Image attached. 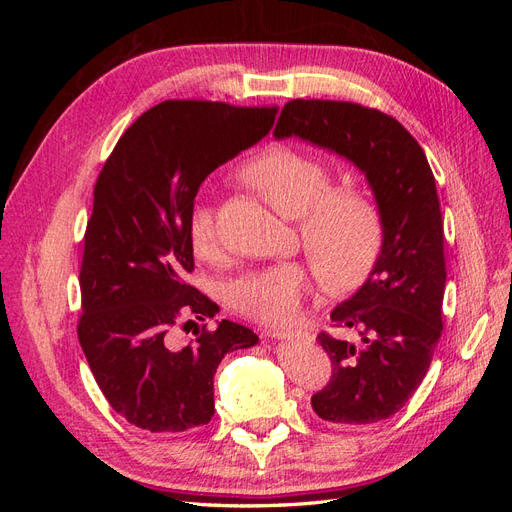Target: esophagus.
<instances>
[{"label": "esophagus", "mask_w": 512, "mask_h": 512, "mask_svg": "<svg viewBox=\"0 0 512 512\" xmlns=\"http://www.w3.org/2000/svg\"><path fill=\"white\" fill-rule=\"evenodd\" d=\"M269 337L273 339H297V342H314V335H309L307 331H286V329H271L267 331Z\"/></svg>", "instance_id": "obj_1"}]
</instances>
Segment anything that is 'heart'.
Segmentation results:
<instances>
[{
	"label": "heart",
	"mask_w": 512,
	"mask_h": 512,
	"mask_svg": "<svg viewBox=\"0 0 512 512\" xmlns=\"http://www.w3.org/2000/svg\"><path fill=\"white\" fill-rule=\"evenodd\" d=\"M243 179L265 196L275 211L299 220L301 243L312 256L329 292L344 294L367 282L384 243L382 213L365 190L329 188V168L290 145H271L243 168ZM190 243L203 258L218 256L213 209L198 205L190 218ZM314 277L303 262L254 269L228 286V305L237 314L284 327L303 314Z\"/></svg>",
	"instance_id": "obj_1"
}]
</instances>
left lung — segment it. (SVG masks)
<instances>
[{"instance_id":"left-lung-1","label":"left lung","mask_w":512,"mask_h":512,"mask_svg":"<svg viewBox=\"0 0 512 512\" xmlns=\"http://www.w3.org/2000/svg\"><path fill=\"white\" fill-rule=\"evenodd\" d=\"M273 136H299L337 153L374 192L384 220L380 258L367 282L331 312L335 327L354 329L361 342L318 335L333 376L312 408L335 425L384 421L423 382L442 335L446 262L436 179L397 119L354 102L290 100Z\"/></svg>"}]
</instances>
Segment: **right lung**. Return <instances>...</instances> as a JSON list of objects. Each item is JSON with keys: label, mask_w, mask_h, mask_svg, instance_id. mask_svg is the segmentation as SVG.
<instances>
[{"label": "right lung", "mask_w": 512, "mask_h": 512, "mask_svg": "<svg viewBox=\"0 0 512 512\" xmlns=\"http://www.w3.org/2000/svg\"><path fill=\"white\" fill-rule=\"evenodd\" d=\"M277 106L166 100L119 138L104 162L81 265L79 342L100 391L151 433L207 425L224 354L258 344L243 324L185 282L194 271V198L215 168L273 128ZM197 329L183 340L178 329Z\"/></svg>", "instance_id": "add662e5"}]
</instances>
